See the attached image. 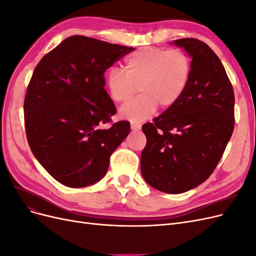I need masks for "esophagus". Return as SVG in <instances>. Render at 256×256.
<instances>
[{
    "label": "esophagus",
    "mask_w": 256,
    "mask_h": 256,
    "mask_svg": "<svg viewBox=\"0 0 256 256\" xmlns=\"http://www.w3.org/2000/svg\"><path fill=\"white\" fill-rule=\"evenodd\" d=\"M130 127H131V130H134V131H138V130L141 129V125H140V124L134 122H131Z\"/></svg>",
    "instance_id": "1"
}]
</instances>
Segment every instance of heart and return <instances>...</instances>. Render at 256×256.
Returning a JSON list of instances; mask_svg holds the SVG:
<instances>
[{"instance_id": "obj_1", "label": "heart", "mask_w": 256, "mask_h": 256, "mask_svg": "<svg viewBox=\"0 0 256 256\" xmlns=\"http://www.w3.org/2000/svg\"><path fill=\"white\" fill-rule=\"evenodd\" d=\"M191 76V60L182 50L145 47L126 58L125 72L110 69L106 90L116 104H126L138 90L142 94L124 106L120 115L134 122H143L156 112L172 108L182 98Z\"/></svg>"}]
</instances>
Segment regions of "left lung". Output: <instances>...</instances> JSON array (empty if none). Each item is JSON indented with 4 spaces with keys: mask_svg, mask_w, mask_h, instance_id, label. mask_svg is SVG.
I'll return each mask as SVG.
<instances>
[{
    "mask_svg": "<svg viewBox=\"0 0 256 256\" xmlns=\"http://www.w3.org/2000/svg\"><path fill=\"white\" fill-rule=\"evenodd\" d=\"M192 58L184 95L154 122L143 125L147 142L141 154L145 182L177 194L212 174L234 130L235 96L220 58L196 38L174 42Z\"/></svg>",
    "mask_w": 256,
    "mask_h": 256,
    "instance_id": "obj_1",
    "label": "left lung"
}]
</instances>
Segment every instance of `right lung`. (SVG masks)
<instances>
[{"mask_svg": "<svg viewBox=\"0 0 256 256\" xmlns=\"http://www.w3.org/2000/svg\"><path fill=\"white\" fill-rule=\"evenodd\" d=\"M132 47L86 36L66 38L40 60L28 85L26 132L30 150L54 180L72 188L99 182L130 132L104 88V72Z\"/></svg>", "mask_w": 256, "mask_h": 256, "instance_id": "obj_1", "label": "right lung"}]
</instances>
